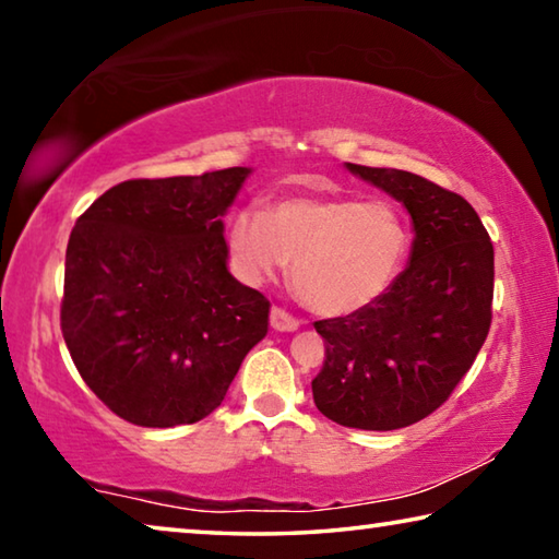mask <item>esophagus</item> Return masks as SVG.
Masks as SVG:
<instances>
[{"instance_id":"obj_1","label":"esophagus","mask_w":559,"mask_h":559,"mask_svg":"<svg viewBox=\"0 0 559 559\" xmlns=\"http://www.w3.org/2000/svg\"><path fill=\"white\" fill-rule=\"evenodd\" d=\"M298 320L293 318L288 310L283 308H271V328L278 330V333H293V330H298Z\"/></svg>"}]
</instances>
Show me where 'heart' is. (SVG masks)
Segmentation results:
<instances>
[{
	"label": "heart",
	"instance_id": "b5f03b06",
	"mask_svg": "<svg viewBox=\"0 0 559 559\" xmlns=\"http://www.w3.org/2000/svg\"><path fill=\"white\" fill-rule=\"evenodd\" d=\"M409 222L390 200L293 194L266 214L239 210L226 224L236 276L261 286L288 266L298 296L320 316H349L380 300L409 253Z\"/></svg>",
	"mask_w": 559,
	"mask_h": 559
}]
</instances>
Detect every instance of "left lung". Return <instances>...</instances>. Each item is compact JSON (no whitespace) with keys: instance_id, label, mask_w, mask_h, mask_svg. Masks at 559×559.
Masks as SVG:
<instances>
[{"instance_id":"obj_1","label":"left lung","mask_w":559,"mask_h":559,"mask_svg":"<svg viewBox=\"0 0 559 559\" xmlns=\"http://www.w3.org/2000/svg\"><path fill=\"white\" fill-rule=\"evenodd\" d=\"M345 167L402 202L414 241L409 263L380 300L316 323L325 362L313 400L343 427L392 431L439 409L484 347L493 243L461 194L404 169Z\"/></svg>"}]
</instances>
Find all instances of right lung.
Wrapping results in <instances>:
<instances>
[{
    "label": "right lung",
    "mask_w": 559,
    "mask_h": 559,
    "mask_svg": "<svg viewBox=\"0 0 559 559\" xmlns=\"http://www.w3.org/2000/svg\"><path fill=\"white\" fill-rule=\"evenodd\" d=\"M249 175L128 179L73 226L63 340L83 382L130 424L204 419L269 333L271 302L226 263L224 214Z\"/></svg>",
    "instance_id": "right-lung-1"
}]
</instances>
